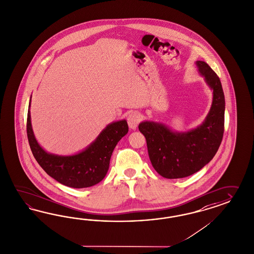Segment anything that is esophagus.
<instances>
[{
	"label": "esophagus",
	"instance_id": "esophagus-1",
	"mask_svg": "<svg viewBox=\"0 0 254 254\" xmlns=\"http://www.w3.org/2000/svg\"><path fill=\"white\" fill-rule=\"evenodd\" d=\"M141 120V116L137 112H133L127 116V124L131 129H136Z\"/></svg>",
	"mask_w": 254,
	"mask_h": 254
}]
</instances>
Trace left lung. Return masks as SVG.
Masks as SVG:
<instances>
[{
  "instance_id": "left-lung-1",
  "label": "left lung",
  "mask_w": 254,
  "mask_h": 254,
  "mask_svg": "<svg viewBox=\"0 0 254 254\" xmlns=\"http://www.w3.org/2000/svg\"><path fill=\"white\" fill-rule=\"evenodd\" d=\"M195 64L213 95L204 122L186 132L173 131L154 121L138 125V130L146 138L154 169L167 179L188 177L197 172L214 157L223 139L225 101L220 78L206 62L196 61Z\"/></svg>"
}]
</instances>
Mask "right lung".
<instances>
[{"label": "right lung", "mask_w": 254, "mask_h": 254, "mask_svg": "<svg viewBox=\"0 0 254 254\" xmlns=\"http://www.w3.org/2000/svg\"><path fill=\"white\" fill-rule=\"evenodd\" d=\"M31 100L27 118V135L31 152L46 173L62 185L85 188L99 184L107 174L110 159L117 142L128 132L127 120L109 124L85 150L72 155L50 154L36 140L31 121Z\"/></svg>", "instance_id": "obj_1"}]
</instances>
